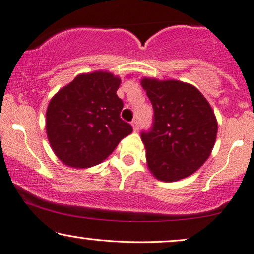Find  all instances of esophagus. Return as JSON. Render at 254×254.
Returning a JSON list of instances; mask_svg holds the SVG:
<instances>
[{
  "instance_id": "1",
  "label": "esophagus",
  "mask_w": 254,
  "mask_h": 254,
  "mask_svg": "<svg viewBox=\"0 0 254 254\" xmlns=\"http://www.w3.org/2000/svg\"><path fill=\"white\" fill-rule=\"evenodd\" d=\"M131 124H132V127H133V130H134V131H137V130H138V127H139L138 120H137V119H134V120L132 121V122H131Z\"/></svg>"
}]
</instances>
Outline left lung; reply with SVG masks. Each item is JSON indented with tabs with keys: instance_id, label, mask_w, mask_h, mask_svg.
<instances>
[{
	"instance_id": "left-lung-1",
	"label": "left lung",
	"mask_w": 254,
	"mask_h": 254,
	"mask_svg": "<svg viewBox=\"0 0 254 254\" xmlns=\"http://www.w3.org/2000/svg\"><path fill=\"white\" fill-rule=\"evenodd\" d=\"M141 85L154 110L151 128L141 132L149 170L163 182L190 176L215 144L217 122L208 101L178 80L144 78Z\"/></svg>"
}]
</instances>
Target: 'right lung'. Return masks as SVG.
<instances>
[{
	"mask_svg": "<svg viewBox=\"0 0 254 254\" xmlns=\"http://www.w3.org/2000/svg\"><path fill=\"white\" fill-rule=\"evenodd\" d=\"M120 78L96 71L79 74L56 93L46 113L51 146L67 166L87 168L103 161L132 132L121 119Z\"/></svg>",
	"mask_w": 254,
	"mask_h": 254,
	"instance_id": "add662e5",
	"label": "right lung"
}]
</instances>
